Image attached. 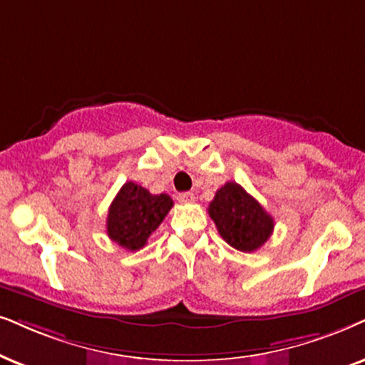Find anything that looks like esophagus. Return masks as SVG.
<instances>
[{
	"label": "esophagus",
	"instance_id": "1",
	"mask_svg": "<svg viewBox=\"0 0 365 365\" xmlns=\"http://www.w3.org/2000/svg\"><path fill=\"white\" fill-rule=\"evenodd\" d=\"M177 200L182 202V204H192V202H195V195H193L192 192H183L178 193Z\"/></svg>",
	"mask_w": 365,
	"mask_h": 365
}]
</instances>
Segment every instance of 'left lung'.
<instances>
[{
  "mask_svg": "<svg viewBox=\"0 0 365 365\" xmlns=\"http://www.w3.org/2000/svg\"><path fill=\"white\" fill-rule=\"evenodd\" d=\"M209 215L224 241L242 252L259 249L274 229L273 217L236 182H227L217 190L209 204Z\"/></svg>",
  "mask_w": 365,
  "mask_h": 365,
  "instance_id": "left-lung-1",
  "label": "left lung"
}]
</instances>
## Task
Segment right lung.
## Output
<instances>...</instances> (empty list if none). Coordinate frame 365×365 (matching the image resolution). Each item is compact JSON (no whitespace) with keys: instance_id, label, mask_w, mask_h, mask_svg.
<instances>
[{"instance_id":"add662e5","label":"right lung","mask_w":365,"mask_h":365,"mask_svg":"<svg viewBox=\"0 0 365 365\" xmlns=\"http://www.w3.org/2000/svg\"><path fill=\"white\" fill-rule=\"evenodd\" d=\"M173 200L167 193L153 195L135 182H126L108 212V236L128 251L145 246L153 230L163 222Z\"/></svg>"}]
</instances>
